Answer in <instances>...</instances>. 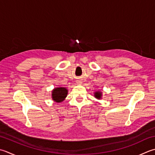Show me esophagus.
<instances>
[{"label": "esophagus", "instance_id": "1", "mask_svg": "<svg viewBox=\"0 0 155 155\" xmlns=\"http://www.w3.org/2000/svg\"><path fill=\"white\" fill-rule=\"evenodd\" d=\"M77 83H79V82H78H78H77Z\"/></svg>", "mask_w": 155, "mask_h": 155}]
</instances>
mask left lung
<instances>
[{"mask_svg": "<svg viewBox=\"0 0 155 155\" xmlns=\"http://www.w3.org/2000/svg\"><path fill=\"white\" fill-rule=\"evenodd\" d=\"M95 96L96 98L100 99V98H101V92H99V91L96 92L95 93Z\"/></svg>", "mask_w": 155, "mask_h": 155, "instance_id": "8db88e82", "label": "left lung"}]
</instances>
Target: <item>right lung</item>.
<instances>
[{"mask_svg":"<svg viewBox=\"0 0 155 155\" xmlns=\"http://www.w3.org/2000/svg\"><path fill=\"white\" fill-rule=\"evenodd\" d=\"M68 93V90L66 89V88L64 87H58L56 88L52 91V94H51V96H52V99L54 101L56 102L60 103L62 102L64 99L66 98V95H67Z\"/></svg>","mask_w":155,"mask_h":155,"instance_id":"obj_1","label":"right lung"}]
</instances>
